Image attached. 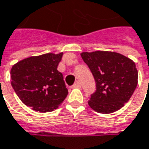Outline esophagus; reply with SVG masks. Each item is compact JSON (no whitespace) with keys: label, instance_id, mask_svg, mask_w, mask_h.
I'll return each mask as SVG.
<instances>
[{"label":"esophagus","instance_id":"34e87169","mask_svg":"<svg viewBox=\"0 0 149 149\" xmlns=\"http://www.w3.org/2000/svg\"><path fill=\"white\" fill-rule=\"evenodd\" d=\"M72 88H81V83H79V82H76V83L72 85Z\"/></svg>","mask_w":149,"mask_h":149}]
</instances>
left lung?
<instances>
[{
  "instance_id": "obj_1",
  "label": "left lung",
  "mask_w": 149,
  "mask_h": 149,
  "mask_svg": "<svg viewBox=\"0 0 149 149\" xmlns=\"http://www.w3.org/2000/svg\"><path fill=\"white\" fill-rule=\"evenodd\" d=\"M81 56L96 83V90L88 101L89 106L102 114L113 113L123 107L137 85L138 73L135 63L112 51L83 52Z\"/></svg>"
}]
</instances>
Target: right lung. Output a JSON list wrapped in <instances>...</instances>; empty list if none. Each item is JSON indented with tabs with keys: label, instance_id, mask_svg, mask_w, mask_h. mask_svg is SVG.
Here are the masks:
<instances>
[{
	"label": "right lung",
	"instance_id": "obj_1",
	"mask_svg": "<svg viewBox=\"0 0 149 149\" xmlns=\"http://www.w3.org/2000/svg\"><path fill=\"white\" fill-rule=\"evenodd\" d=\"M62 55L31 56L12 67V86L24 104L36 111L49 112L64 101L68 90L63 75L57 70Z\"/></svg>",
	"mask_w": 149,
	"mask_h": 149
}]
</instances>
